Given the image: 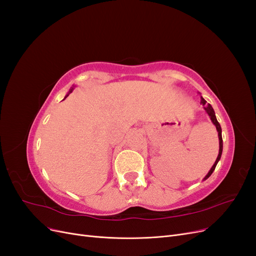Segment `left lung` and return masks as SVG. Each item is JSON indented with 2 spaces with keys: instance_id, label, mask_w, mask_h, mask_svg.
Listing matches in <instances>:
<instances>
[{
  "instance_id": "left-lung-1",
  "label": "left lung",
  "mask_w": 256,
  "mask_h": 256,
  "mask_svg": "<svg viewBox=\"0 0 256 256\" xmlns=\"http://www.w3.org/2000/svg\"><path fill=\"white\" fill-rule=\"evenodd\" d=\"M200 104L204 106V110L206 111V113H207L208 116H209V118L212 120V124L216 126V131H218V136H219V154H218V157H216L214 166H212L210 170H209V172L207 173V175L203 178V180H206L207 178L212 174V172L214 171V168H216V164H218V162H219V160H220V158H221L222 150H223V141H222V129H221L220 124L218 122V120H216V114H214V109H212V106L210 104H207V102H206V100H205L202 96H200Z\"/></svg>"
}]
</instances>
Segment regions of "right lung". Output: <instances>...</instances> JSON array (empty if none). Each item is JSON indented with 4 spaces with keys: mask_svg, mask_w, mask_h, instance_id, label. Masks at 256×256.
Wrapping results in <instances>:
<instances>
[{
    "mask_svg": "<svg viewBox=\"0 0 256 256\" xmlns=\"http://www.w3.org/2000/svg\"><path fill=\"white\" fill-rule=\"evenodd\" d=\"M74 88H76V86H74V85H72V88L70 90H69V92H68V94H67V95L65 96V98H66V97H68V95H69V94H70V92H72L74 90ZM65 98H64V99H65Z\"/></svg>",
    "mask_w": 256,
    "mask_h": 256,
    "instance_id": "add662e5",
    "label": "right lung"
}]
</instances>
